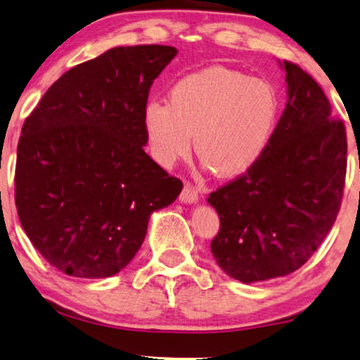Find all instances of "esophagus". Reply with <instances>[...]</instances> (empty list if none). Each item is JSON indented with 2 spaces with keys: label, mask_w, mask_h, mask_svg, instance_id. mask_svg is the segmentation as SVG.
<instances>
[{
  "label": "esophagus",
  "mask_w": 360,
  "mask_h": 360,
  "mask_svg": "<svg viewBox=\"0 0 360 360\" xmlns=\"http://www.w3.org/2000/svg\"><path fill=\"white\" fill-rule=\"evenodd\" d=\"M200 198L198 195V190H196V186H193L191 184H185L184 190H181L180 193V200L184 201V203H196Z\"/></svg>",
  "instance_id": "esophagus-1"
}]
</instances>
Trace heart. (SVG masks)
Returning a JSON list of instances; mask_svg holds the SVG:
<instances>
[{
  "label": "heart",
  "mask_w": 360,
  "mask_h": 360,
  "mask_svg": "<svg viewBox=\"0 0 360 360\" xmlns=\"http://www.w3.org/2000/svg\"><path fill=\"white\" fill-rule=\"evenodd\" d=\"M280 101L269 82L211 65L180 78L169 105L149 101L144 129L159 164L185 159L193 146L218 175L244 174L260 159L278 121Z\"/></svg>",
  "instance_id": "b5f03b06"
}]
</instances>
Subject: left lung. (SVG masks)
I'll list each match as a JSON object with an SVG mask.
<instances>
[{
    "label": "left lung",
    "mask_w": 360,
    "mask_h": 360,
    "mask_svg": "<svg viewBox=\"0 0 360 360\" xmlns=\"http://www.w3.org/2000/svg\"><path fill=\"white\" fill-rule=\"evenodd\" d=\"M283 68L288 101L267 149L208 198L219 216L211 254L244 283L302 267L333 228L346 184V126L309 73L288 60Z\"/></svg>",
    "instance_id": "left-lung-1"
}]
</instances>
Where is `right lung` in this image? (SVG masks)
<instances>
[{
  "label": "right lung",
  "instance_id": "obj_1",
  "mask_svg": "<svg viewBox=\"0 0 360 360\" xmlns=\"http://www.w3.org/2000/svg\"><path fill=\"white\" fill-rule=\"evenodd\" d=\"M170 46L115 47L70 68L24 121L14 200L49 264L80 278L111 277L144 243L150 213L184 184L146 154L152 83Z\"/></svg>",
  "mask_w": 360,
  "mask_h": 360
}]
</instances>
